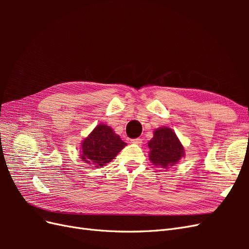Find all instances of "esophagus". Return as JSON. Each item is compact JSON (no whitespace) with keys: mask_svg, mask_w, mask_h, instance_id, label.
<instances>
[{"mask_svg":"<svg viewBox=\"0 0 249 249\" xmlns=\"http://www.w3.org/2000/svg\"><path fill=\"white\" fill-rule=\"evenodd\" d=\"M131 143H133V144H137V145H140L141 143H142V139H140V138L132 139V140H131Z\"/></svg>","mask_w":249,"mask_h":249,"instance_id":"34e87169","label":"esophagus"}]
</instances>
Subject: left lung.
Masks as SVG:
<instances>
[{
	"mask_svg": "<svg viewBox=\"0 0 249 249\" xmlns=\"http://www.w3.org/2000/svg\"><path fill=\"white\" fill-rule=\"evenodd\" d=\"M148 158L156 166L167 169L185 157V148L177 134L168 126L158 127L148 141Z\"/></svg>",
	"mask_w": 249,
	"mask_h": 249,
	"instance_id": "left-lung-1",
	"label": "left lung"
}]
</instances>
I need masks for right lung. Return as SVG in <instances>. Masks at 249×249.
I'll return each mask as SVG.
<instances>
[{
    "label": "right lung",
    "instance_id": "add662e5",
    "mask_svg": "<svg viewBox=\"0 0 249 249\" xmlns=\"http://www.w3.org/2000/svg\"><path fill=\"white\" fill-rule=\"evenodd\" d=\"M125 145L111 126L99 124L81 142L80 159L91 167H102L114 159Z\"/></svg>",
    "mask_w": 249,
    "mask_h": 249
}]
</instances>
